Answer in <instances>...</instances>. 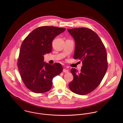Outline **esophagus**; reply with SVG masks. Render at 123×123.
I'll list each match as a JSON object with an SVG mask.
<instances>
[{
  "label": "esophagus",
  "instance_id": "obj_1",
  "mask_svg": "<svg viewBox=\"0 0 123 123\" xmlns=\"http://www.w3.org/2000/svg\"><path fill=\"white\" fill-rule=\"evenodd\" d=\"M63 71L64 72H65V73H68V72H69V70H67V69H63Z\"/></svg>",
  "mask_w": 123,
  "mask_h": 123
}]
</instances>
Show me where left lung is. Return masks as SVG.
Instances as JSON below:
<instances>
[{
	"label": "left lung",
	"mask_w": 123,
	"mask_h": 123,
	"mask_svg": "<svg viewBox=\"0 0 123 123\" xmlns=\"http://www.w3.org/2000/svg\"><path fill=\"white\" fill-rule=\"evenodd\" d=\"M74 39L73 58L82 62L80 71L72 68L73 80L69 84L70 90L80 95L90 93L101 83L108 67L107 54L101 40L95 32L88 28L68 29Z\"/></svg>",
	"instance_id": "left-lung-1"
}]
</instances>
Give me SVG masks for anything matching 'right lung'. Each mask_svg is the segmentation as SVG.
I'll return each instance as SVG.
<instances>
[{
  "label": "right lung",
  "mask_w": 123,
  "mask_h": 123,
  "mask_svg": "<svg viewBox=\"0 0 123 123\" xmlns=\"http://www.w3.org/2000/svg\"><path fill=\"white\" fill-rule=\"evenodd\" d=\"M66 30L64 28L43 26L32 31L23 41L18 58L21 79L29 90L35 93L48 91L53 79L63 70L61 64L44 62V55L52 51L53 39Z\"/></svg>",
  "instance_id": "obj_1"
}]
</instances>
